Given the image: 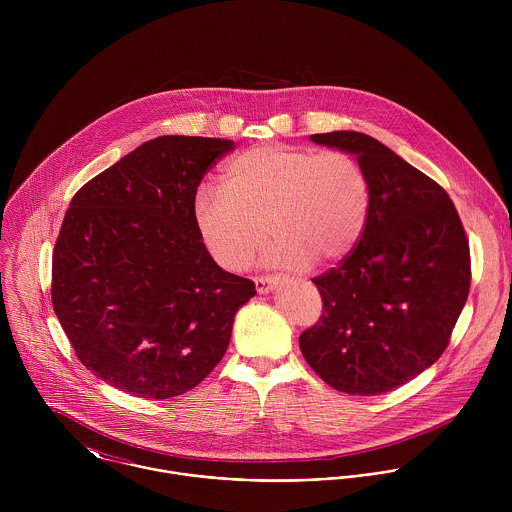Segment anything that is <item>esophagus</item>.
Returning a JSON list of instances; mask_svg holds the SVG:
<instances>
[{
	"label": "esophagus",
	"mask_w": 512,
	"mask_h": 512,
	"mask_svg": "<svg viewBox=\"0 0 512 512\" xmlns=\"http://www.w3.org/2000/svg\"><path fill=\"white\" fill-rule=\"evenodd\" d=\"M276 282H278V278H276V276H260V278H256V280H254L258 293H268L270 290H274Z\"/></svg>",
	"instance_id": "34e87169"
}]
</instances>
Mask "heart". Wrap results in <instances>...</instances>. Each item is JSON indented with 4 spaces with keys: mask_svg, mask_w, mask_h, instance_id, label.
Here are the masks:
<instances>
[{
    "mask_svg": "<svg viewBox=\"0 0 512 512\" xmlns=\"http://www.w3.org/2000/svg\"><path fill=\"white\" fill-rule=\"evenodd\" d=\"M370 183L349 153L266 144L242 151L219 187L193 199L197 234L220 268L246 270L266 242V262L301 270L347 258L365 234Z\"/></svg>",
    "mask_w": 512,
    "mask_h": 512,
    "instance_id": "1",
    "label": "heart"
}]
</instances>
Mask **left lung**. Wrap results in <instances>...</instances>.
<instances>
[{
	"mask_svg": "<svg viewBox=\"0 0 512 512\" xmlns=\"http://www.w3.org/2000/svg\"><path fill=\"white\" fill-rule=\"evenodd\" d=\"M311 140L357 155L370 213L357 248L311 280L323 311L299 349L335 390L376 396L447 349L471 286L469 240L445 189L378 140L359 132Z\"/></svg>",
	"mask_w": 512,
	"mask_h": 512,
	"instance_id": "obj_1",
	"label": "left lung"
}]
</instances>
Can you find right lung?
Returning a JSON list of instances; mask_svg holds the SVG:
<instances>
[{
	"mask_svg": "<svg viewBox=\"0 0 512 512\" xmlns=\"http://www.w3.org/2000/svg\"><path fill=\"white\" fill-rule=\"evenodd\" d=\"M234 142L161 136L82 185L53 252L51 299L78 361L106 384L165 400L224 357L252 280L203 246L193 199Z\"/></svg>",
	"mask_w": 512,
	"mask_h": 512,
	"instance_id": "add662e5",
	"label": "right lung"
}]
</instances>
